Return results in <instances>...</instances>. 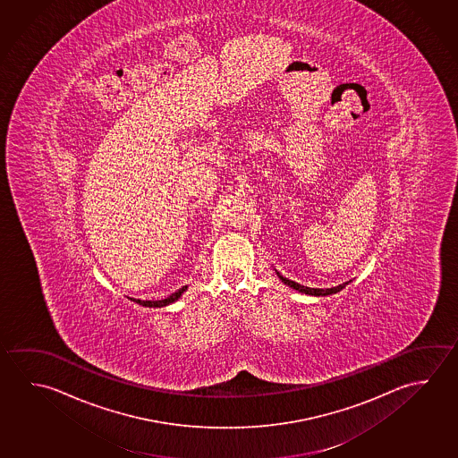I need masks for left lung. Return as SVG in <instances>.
<instances>
[{
  "label": "left lung",
  "mask_w": 458,
  "mask_h": 458,
  "mask_svg": "<svg viewBox=\"0 0 458 458\" xmlns=\"http://www.w3.org/2000/svg\"><path fill=\"white\" fill-rule=\"evenodd\" d=\"M276 275H278V278H280L284 284H288L289 288L296 289L299 293H304V294H309V296H329V294H336V293H339L341 289L345 288V284H349V281H345V283L339 284V286H335V288H307V286H302V284H299L296 281H291L288 280V278H284V276L280 275L278 272H276Z\"/></svg>",
  "instance_id": "left-lung-1"
}]
</instances>
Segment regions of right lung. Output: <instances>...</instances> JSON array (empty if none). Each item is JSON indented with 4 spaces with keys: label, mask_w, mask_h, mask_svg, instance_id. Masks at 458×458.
Returning a JSON list of instances; mask_svg holds the SVG:
<instances>
[{
    "label": "right lung",
    "mask_w": 458,
    "mask_h": 458,
    "mask_svg": "<svg viewBox=\"0 0 458 458\" xmlns=\"http://www.w3.org/2000/svg\"><path fill=\"white\" fill-rule=\"evenodd\" d=\"M186 291V286L178 289L174 294H170L167 299H162V301H140V299H133L137 304L145 305V307H165V305L172 304L180 299V296Z\"/></svg>",
    "instance_id": "right-lung-1"
}]
</instances>
